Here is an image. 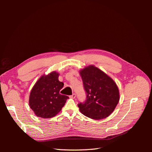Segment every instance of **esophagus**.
Wrapping results in <instances>:
<instances>
[{
    "instance_id": "obj_1",
    "label": "esophagus",
    "mask_w": 152,
    "mask_h": 152,
    "mask_svg": "<svg viewBox=\"0 0 152 152\" xmlns=\"http://www.w3.org/2000/svg\"><path fill=\"white\" fill-rule=\"evenodd\" d=\"M75 97H76V95H75V94H73L72 96H70V98H72V99H74V98H75Z\"/></svg>"
}]
</instances>
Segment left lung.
Instances as JSON below:
<instances>
[{"label": "left lung", "mask_w": 152, "mask_h": 152, "mask_svg": "<svg viewBox=\"0 0 152 152\" xmlns=\"http://www.w3.org/2000/svg\"><path fill=\"white\" fill-rule=\"evenodd\" d=\"M87 96L86 102L78 104L80 112L94 120L108 117L120 99L115 82L107 74L94 65L79 71Z\"/></svg>", "instance_id": "obj_1"}]
</instances>
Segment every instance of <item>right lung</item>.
Returning a JSON list of instances; mask_svg holds the SVG:
<instances>
[{
	"mask_svg": "<svg viewBox=\"0 0 152 152\" xmlns=\"http://www.w3.org/2000/svg\"><path fill=\"white\" fill-rule=\"evenodd\" d=\"M59 75L56 71L43 75L32 87L29 105L36 116L43 118L54 117L61 111L69 98L59 93L64 84L59 81Z\"/></svg>",
	"mask_w": 152,
	"mask_h": 152,
	"instance_id": "right-lung-1",
	"label": "right lung"
}]
</instances>
